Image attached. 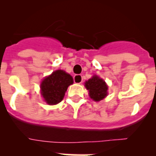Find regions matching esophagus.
Wrapping results in <instances>:
<instances>
[{"mask_svg":"<svg viewBox=\"0 0 156 156\" xmlns=\"http://www.w3.org/2000/svg\"><path fill=\"white\" fill-rule=\"evenodd\" d=\"M73 80L75 83H81L83 82V77L81 75H75Z\"/></svg>","mask_w":156,"mask_h":156,"instance_id":"34e87169","label":"esophagus"}]
</instances>
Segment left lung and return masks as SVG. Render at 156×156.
<instances>
[{"mask_svg":"<svg viewBox=\"0 0 156 156\" xmlns=\"http://www.w3.org/2000/svg\"><path fill=\"white\" fill-rule=\"evenodd\" d=\"M85 87L89 91V96L95 101L102 100L108 94V86L104 80L94 75L85 82Z\"/></svg>","mask_w":156,"mask_h":156,"instance_id":"left-lung-1","label":"left lung"}]
</instances>
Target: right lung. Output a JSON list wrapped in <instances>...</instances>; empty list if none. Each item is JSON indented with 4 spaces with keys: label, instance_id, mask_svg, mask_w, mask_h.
<instances>
[{
    "label": "right lung",
    "instance_id": "1",
    "mask_svg": "<svg viewBox=\"0 0 156 156\" xmlns=\"http://www.w3.org/2000/svg\"><path fill=\"white\" fill-rule=\"evenodd\" d=\"M73 83L71 75L61 69L53 72L41 83V91L47 104L53 105L61 102L69 85Z\"/></svg>",
    "mask_w": 156,
    "mask_h": 156
}]
</instances>
